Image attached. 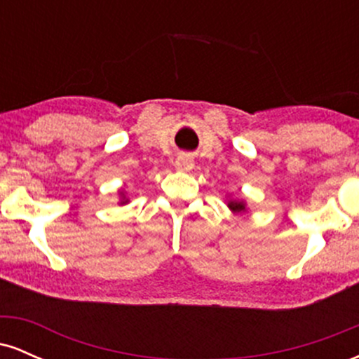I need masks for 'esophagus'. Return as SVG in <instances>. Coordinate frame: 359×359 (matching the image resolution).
Instances as JSON below:
<instances>
[{
  "label": "esophagus",
  "mask_w": 359,
  "mask_h": 359,
  "mask_svg": "<svg viewBox=\"0 0 359 359\" xmlns=\"http://www.w3.org/2000/svg\"><path fill=\"white\" fill-rule=\"evenodd\" d=\"M194 167V160L189 155H179L175 160V168L180 172H189Z\"/></svg>",
  "instance_id": "esophagus-1"
}]
</instances>
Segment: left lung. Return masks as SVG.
<instances>
[{
	"label": "left lung",
	"instance_id": "8db88e82",
	"mask_svg": "<svg viewBox=\"0 0 359 359\" xmlns=\"http://www.w3.org/2000/svg\"><path fill=\"white\" fill-rule=\"evenodd\" d=\"M229 208L233 209V211H236V212H240V211H245V204L243 203H238V201H229Z\"/></svg>",
	"mask_w": 359,
	"mask_h": 359
}]
</instances>
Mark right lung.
I'll use <instances>...</instances> for the list:
<instances>
[{"instance_id":"obj_1","label":"right lung","mask_w":359,"mask_h":359,"mask_svg":"<svg viewBox=\"0 0 359 359\" xmlns=\"http://www.w3.org/2000/svg\"><path fill=\"white\" fill-rule=\"evenodd\" d=\"M126 203H128V201H126V199H123V203H121V204H126Z\"/></svg>"}]
</instances>
